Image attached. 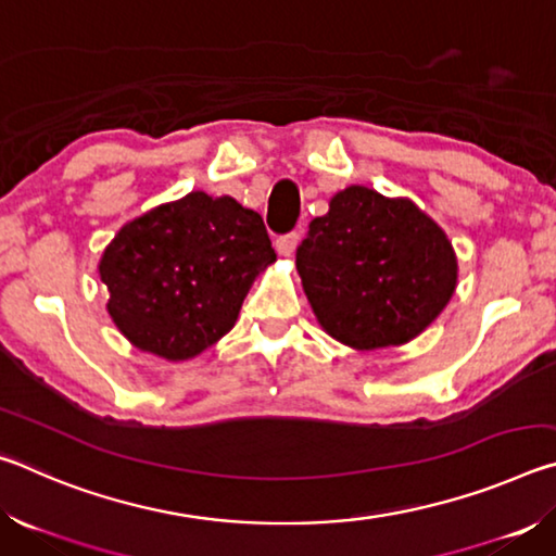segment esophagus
Here are the masks:
<instances>
[{
    "label": "esophagus",
    "instance_id": "1",
    "mask_svg": "<svg viewBox=\"0 0 556 556\" xmlns=\"http://www.w3.org/2000/svg\"><path fill=\"white\" fill-rule=\"evenodd\" d=\"M296 244H299V232H289V235H281V238H277L275 248L281 257H291L294 255Z\"/></svg>",
    "mask_w": 556,
    "mask_h": 556
}]
</instances>
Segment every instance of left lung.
Returning <instances> with one entry per match:
<instances>
[{"instance_id":"obj_1","label":"left lung","mask_w":556,"mask_h":556,"mask_svg":"<svg viewBox=\"0 0 556 556\" xmlns=\"http://www.w3.org/2000/svg\"><path fill=\"white\" fill-rule=\"evenodd\" d=\"M318 326L353 351L404 345L444 312L458 281L454 244L409 199L345 186L296 250Z\"/></svg>"}]
</instances>
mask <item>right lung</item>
Returning <instances> with one entry per match:
<instances>
[{
    "label": "right lung",
    "instance_id": "1",
    "mask_svg": "<svg viewBox=\"0 0 556 556\" xmlns=\"http://www.w3.org/2000/svg\"><path fill=\"white\" fill-rule=\"evenodd\" d=\"M275 260L260 213L191 191L122 225L98 271L117 331L139 351L184 363L230 331Z\"/></svg>",
    "mask_w": 556,
    "mask_h": 556
}]
</instances>
